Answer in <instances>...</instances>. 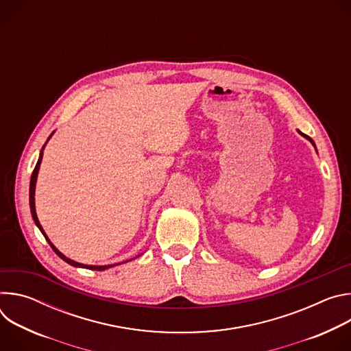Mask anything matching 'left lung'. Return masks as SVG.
Returning <instances> with one entry per match:
<instances>
[{
  "mask_svg": "<svg viewBox=\"0 0 351 351\" xmlns=\"http://www.w3.org/2000/svg\"><path fill=\"white\" fill-rule=\"evenodd\" d=\"M297 132H298V133H300V134H302V136H303V137H306V138H307V140H310V141H311V144H313V145H314V147H315V143H314V141H313V138H311V137H308V136H307V134H304V133H302V132H300V130H297Z\"/></svg>",
  "mask_w": 351,
  "mask_h": 351,
  "instance_id": "left-lung-1",
  "label": "left lung"
}]
</instances>
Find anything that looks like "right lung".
Returning a JSON list of instances; mask_svg holds the SVG:
<instances>
[{
  "mask_svg": "<svg viewBox=\"0 0 351 351\" xmlns=\"http://www.w3.org/2000/svg\"><path fill=\"white\" fill-rule=\"evenodd\" d=\"M54 134V132L49 134V137L47 138V141L51 138V136ZM44 147H45V144L43 145V148H41V152H40V157H38V161H37V164H36V167H34V171H33V173H32V178H30V189H29V203H30V213H32V217H33V221H34V223H36V226L40 229V232L43 233V236L45 237V240L48 241V244L51 245V248L54 250V253L60 257V258H62L65 263H68L69 265H72V267H77V268H86V269H93V271H104V269H108V268H112V267H115V265H119V264H122V263H119V264H114V265H86V264H80V263H76V261H73V260H71V258H68V257H65L60 250L51 243V240L48 239V236L45 234V232H44V229L41 228V225H40V222H38V218H37V214H36V204H34V193H36V182H37V175H38V169H40V164H41V160H43V149H44ZM137 257H140V256H137ZM136 257V258H137ZM129 261H132V260H129ZM128 263V261H126Z\"/></svg>",
  "mask_w": 351,
  "mask_h": 351,
  "instance_id": "1",
  "label": "right lung"
}]
</instances>
